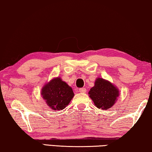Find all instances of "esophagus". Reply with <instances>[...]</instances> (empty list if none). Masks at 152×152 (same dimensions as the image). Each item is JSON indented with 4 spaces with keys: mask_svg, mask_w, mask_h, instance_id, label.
<instances>
[{
    "mask_svg": "<svg viewBox=\"0 0 152 152\" xmlns=\"http://www.w3.org/2000/svg\"><path fill=\"white\" fill-rule=\"evenodd\" d=\"M86 89L85 88H80V89H79V91H80V93H85L86 92Z\"/></svg>",
    "mask_w": 152,
    "mask_h": 152,
    "instance_id": "1",
    "label": "esophagus"
}]
</instances>
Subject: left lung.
<instances>
[{"label":"left lung","instance_id":"obj_1","mask_svg":"<svg viewBox=\"0 0 152 152\" xmlns=\"http://www.w3.org/2000/svg\"><path fill=\"white\" fill-rule=\"evenodd\" d=\"M88 94L96 107L107 110L116 103L119 96V90L109 80L97 78L94 86L90 89Z\"/></svg>","mask_w":152,"mask_h":152}]
</instances>
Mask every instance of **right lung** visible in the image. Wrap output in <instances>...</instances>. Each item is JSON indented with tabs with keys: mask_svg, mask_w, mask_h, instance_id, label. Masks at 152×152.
Returning a JSON list of instances; mask_svg holds the SVG:
<instances>
[{
	"mask_svg": "<svg viewBox=\"0 0 152 152\" xmlns=\"http://www.w3.org/2000/svg\"><path fill=\"white\" fill-rule=\"evenodd\" d=\"M40 94L48 106L54 111L65 109L74 96L72 87L61 77L52 78L45 83L41 89Z\"/></svg>",
	"mask_w": 152,
	"mask_h": 152,
	"instance_id": "obj_1",
	"label": "right lung"
}]
</instances>
